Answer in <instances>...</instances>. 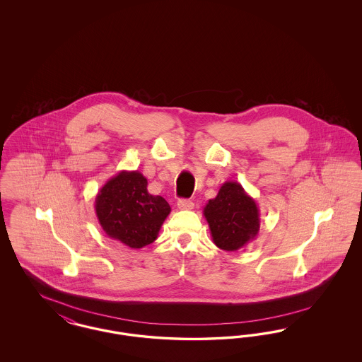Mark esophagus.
I'll return each instance as SVG.
<instances>
[{
  "instance_id": "1",
  "label": "esophagus",
  "mask_w": 362,
  "mask_h": 362,
  "mask_svg": "<svg viewBox=\"0 0 362 362\" xmlns=\"http://www.w3.org/2000/svg\"><path fill=\"white\" fill-rule=\"evenodd\" d=\"M177 207L180 210H191V209H194V202L189 201V199H179L177 201Z\"/></svg>"
}]
</instances>
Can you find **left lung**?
I'll return each mask as SVG.
<instances>
[{
	"label": "left lung",
	"instance_id": "obj_1",
	"mask_svg": "<svg viewBox=\"0 0 362 362\" xmlns=\"http://www.w3.org/2000/svg\"><path fill=\"white\" fill-rule=\"evenodd\" d=\"M204 216L213 243L224 251H238L258 236V205L238 182H225L204 207Z\"/></svg>",
	"mask_w": 362,
	"mask_h": 362
}]
</instances>
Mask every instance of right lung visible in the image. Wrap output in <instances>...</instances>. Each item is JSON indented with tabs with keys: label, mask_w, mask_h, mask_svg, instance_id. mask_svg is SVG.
I'll return each instance as SVG.
<instances>
[{
	"label": "right lung",
	"mask_w": 362,
	"mask_h": 362,
	"mask_svg": "<svg viewBox=\"0 0 362 362\" xmlns=\"http://www.w3.org/2000/svg\"><path fill=\"white\" fill-rule=\"evenodd\" d=\"M95 210L108 238L137 250L157 239L171 206L163 197L148 192L142 173L121 171L98 192Z\"/></svg>",
	"instance_id": "add662e5"
}]
</instances>
